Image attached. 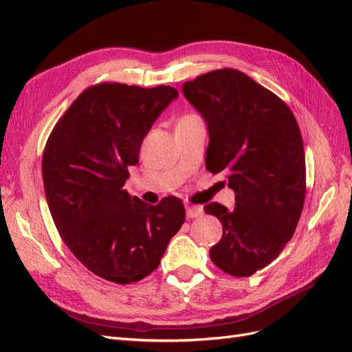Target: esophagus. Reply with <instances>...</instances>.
<instances>
[{"instance_id":"34e87169","label":"esophagus","mask_w":352,"mask_h":352,"mask_svg":"<svg viewBox=\"0 0 352 352\" xmlns=\"http://www.w3.org/2000/svg\"><path fill=\"white\" fill-rule=\"evenodd\" d=\"M202 216V208L198 206H188L186 207V217L188 219H195Z\"/></svg>"}]
</instances>
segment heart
<instances>
[{"instance_id":"obj_1","label":"heart","mask_w":352,"mask_h":352,"mask_svg":"<svg viewBox=\"0 0 352 352\" xmlns=\"http://www.w3.org/2000/svg\"><path fill=\"white\" fill-rule=\"evenodd\" d=\"M194 119H197L194 114H185L184 117H180L179 122H186V120H194Z\"/></svg>"}]
</instances>
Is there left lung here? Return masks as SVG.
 <instances>
[{"label": "left lung", "instance_id": "8db88e82", "mask_svg": "<svg viewBox=\"0 0 352 352\" xmlns=\"http://www.w3.org/2000/svg\"><path fill=\"white\" fill-rule=\"evenodd\" d=\"M186 100L207 122L206 167L223 173L235 207L210 202L223 225L210 250L220 270L248 278L279 257L305 201V155L300 126L278 95L235 69H219L184 83Z\"/></svg>", "mask_w": 352, "mask_h": 352}]
</instances>
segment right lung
<instances>
[{
	"label": "right lung",
	"instance_id": "obj_1",
	"mask_svg": "<svg viewBox=\"0 0 352 352\" xmlns=\"http://www.w3.org/2000/svg\"><path fill=\"white\" fill-rule=\"evenodd\" d=\"M177 95L166 85H92L47 140L42 179L54 225L74 257L109 282L127 285L153 273L185 221L179 198L150 206L124 189L145 135Z\"/></svg>",
	"mask_w": 352,
	"mask_h": 352
}]
</instances>
